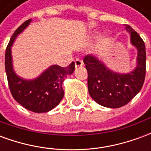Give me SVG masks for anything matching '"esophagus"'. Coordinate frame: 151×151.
I'll return each mask as SVG.
<instances>
[{
    "instance_id": "esophagus-1",
    "label": "esophagus",
    "mask_w": 151,
    "mask_h": 151,
    "mask_svg": "<svg viewBox=\"0 0 151 151\" xmlns=\"http://www.w3.org/2000/svg\"><path fill=\"white\" fill-rule=\"evenodd\" d=\"M74 64H75L76 68H78V67H81V66L83 65V62L82 61V60L80 59H76L74 60Z\"/></svg>"
}]
</instances>
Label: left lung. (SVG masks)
<instances>
[{
	"mask_svg": "<svg viewBox=\"0 0 151 151\" xmlns=\"http://www.w3.org/2000/svg\"><path fill=\"white\" fill-rule=\"evenodd\" d=\"M131 43L137 49L136 69L129 73H117L92 56H86L83 61L88 73V91L97 104L110 108H118L131 101L141 91L146 77V47L142 39L129 25Z\"/></svg>",
	"mask_w": 151,
	"mask_h": 151,
	"instance_id": "obj_1",
	"label": "left lung"
}]
</instances>
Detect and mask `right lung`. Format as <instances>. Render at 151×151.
Masks as SVG:
<instances>
[{"label":"right lung","mask_w":151,"mask_h":151,"mask_svg":"<svg viewBox=\"0 0 151 151\" xmlns=\"http://www.w3.org/2000/svg\"><path fill=\"white\" fill-rule=\"evenodd\" d=\"M31 22L29 19L23 22L12 35L5 51V72L9 87L15 100L29 111L43 113L51 111L61 101L64 96L62 83L67 75L73 73L75 65L73 61L65 68L54 65L33 80H25L17 76L13 69L11 47L18 35Z\"/></svg>","instance_id":"1"}]
</instances>
